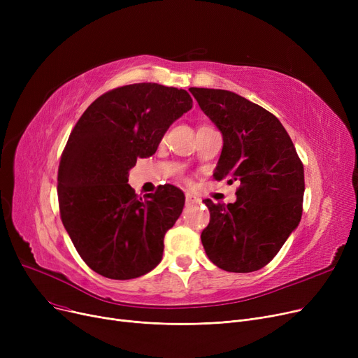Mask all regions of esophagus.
I'll use <instances>...</instances> for the list:
<instances>
[{
  "mask_svg": "<svg viewBox=\"0 0 358 358\" xmlns=\"http://www.w3.org/2000/svg\"><path fill=\"white\" fill-rule=\"evenodd\" d=\"M185 203L187 204H197V203H200V199L193 196V194H190V193H187L185 194Z\"/></svg>",
  "mask_w": 358,
  "mask_h": 358,
  "instance_id": "esophagus-1",
  "label": "esophagus"
}]
</instances>
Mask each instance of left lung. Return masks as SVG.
Wrapping results in <instances>:
<instances>
[{
    "instance_id": "left-lung-1",
    "label": "left lung",
    "mask_w": 358,
    "mask_h": 358,
    "mask_svg": "<svg viewBox=\"0 0 358 358\" xmlns=\"http://www.w3.org/2000/svg\"><path fill=\"white\" fill-rule=\"evenodd\" d=\"M223 136L215 178L239 181L236 201L203 200L210 223L201 243L215 266L251 273L267 266L302 217L303 164L280 120L227 90L190 88Z\"/></svg>"
}]
</instances>
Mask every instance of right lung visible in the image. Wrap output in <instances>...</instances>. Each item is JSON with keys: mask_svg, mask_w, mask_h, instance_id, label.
Listing matches in <instances>:
<instances>
[{"mask_svg": "<svg viewBox=\"0 0 358 358\" xmlns=\"http://www.w3.org/2000/svg\"><path fill=\"white\" fill-rule=\"evenodd\" d=\"M192 107L185 90L124 85L100 96L71 131L58 171L61 219L85 264L100 275L130 280L161 262L184 193L165 184L142 199L127 178L136 159L154 155L168 127Z\"/></svg>", "mask_w": 358, "mask_h": 358, "instance_id": "obj_1", "label": "right lung"}]
</instances>
